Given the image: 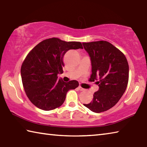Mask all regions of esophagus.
I'll return each instance as SVG.
<instances>
[{"label": "esophagus", "mask_w": 147, "mask_h": 147, "mask_svg": "<svg viewBox=\"0 0 147 147\" xmlns=\"http://www.w3.org/2000/svg\"><path fill=\"white\" fill-rule=\"evenodd\" d=\"M78 89L80 90H84L85 89H84V88H82L81 86H79L78 87Z\"/></svg>", "instance_id": "obj_1"}]
</instances>
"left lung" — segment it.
I'll list each match as a JSON object with an SVG mask.
<instances>
[{
	"label": "left lung",
	"mask_w": 147,
	"mask_h": 147,
	"mask_svg": "<svg viewBox=\"0 0 147 147\" xmlns=\"http://www.w3.org/2000/svg\"><path fill=\"white\" fill-rule=\"evenodd\" d=\"M92 66L90 80L98 81L99 89L91 102L84 104L92 112L109 110L118 102L129 81V67L123 53L107 41L82 43Z\"/></svg>",
	"instance_id": "left-lung-1"
}]
</instances>
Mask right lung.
I'll return each mask as SVG.
<instances>
[{"mask_svg":"<svg viewBox=\"0 0 147 147\" xmlns=\"http://www.w3.org/2000/svg\"><path fill=\"white\" fill-rule=\"evenodd\" d=\"M78 49H83L80 42L52 38L40 42L29 52L20 73L26 95L36 107L44 111L59 107L69 90L78 87V81L65 82L57 76L63 72L66 52Z\"/></svg>","mask_w":147,"mask_h":147,"instance_id":"add662e5","label":"right lung"}]
</instances>
